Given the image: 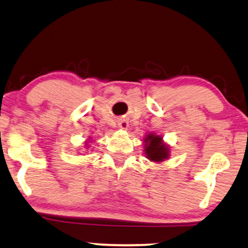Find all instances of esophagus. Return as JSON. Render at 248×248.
Segmentation results:
<instances>
[{"instance_id":"esophagus-1","label":"esophagus","mask_w":248,"mask_h":248,"mask_svg":"<svg viewBox=\"0 0 248 248\" xmlns=\"http://www.w3.org/2000/svg\"><path fill=\"white\" fill-rule=\"evenodd\" d=\"M118 127L121 130H127L129 129V122L126 119H119L118 121Z\"/></svg>"}]
</instances>
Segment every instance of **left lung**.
I'll return each mask as SVG.
<instances>
[{
    "mask_svg": "<svg viewBox=\"0 0 248 248\" xmlns=\"http://www.w3.org/2000/svg\"><path fill=\"white\" fill-rule=\"evenodd\" d=\"M144 152L146 158L152 162L165 161L170 158V148L164 141L162 136L155 135V133H148L144 138Z\"/></svg>",
    "mask_w": 248,
    "mask_h": 248,
    "instance_id": "left-lung-1",
    "label": "left lung"
}]
</instances>
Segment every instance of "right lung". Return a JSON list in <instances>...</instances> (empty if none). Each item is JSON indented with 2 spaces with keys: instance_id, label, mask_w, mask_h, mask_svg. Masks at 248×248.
<instances>
[{
  "instance_id": "add662e5",
  "label": "right lung",
  "mask_w": 248,
  "mask_h": 248,
  "mask_svg": "<svg viewBox=\"0 0 248 248\" xmlns=\"http://www.w3.org/2000/svg\"><path fill=\"white\" fill-rule=\"evenodd\" d=\"M90 142H93V140H90V138L88 139V140H86V142H84V146H86V147H84V148H87V150H88V148L90 147Z\"/></svg>"
}]
</instances>
